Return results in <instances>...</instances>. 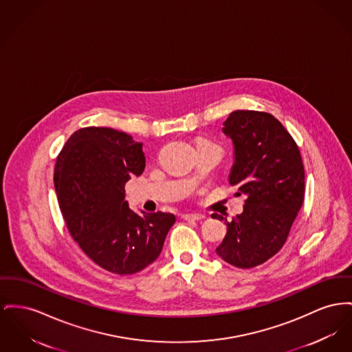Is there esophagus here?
<instances>
[{"label":"esophagus","instance_id":"esophagus-1","mask_svg":"<svg viewBox=\"0 0 352 352\" xmlns=\"http://www.w3.org/2000/svg\"><path fill=\"white\" fill-rule=\"evenodd\" d=\"M184 219L191 221V222H202V221L206 219V217L202 215V214H194V212H191V214H185V215H184Z\"/></svg>","mask_w":352,"mask_h":352}]
</instances>
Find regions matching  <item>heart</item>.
Wrapping results in <instances>:
<instances>
[{
    "mask_svg": "<svg viewBox=\"0 0 352 352\" xmlns=\"http://www.w3.org/2000/svg\"><path fill=\"white\" fill-rule=\"evenodd\" d=\"M204 142H206V141H204Z\"/></svg>",
    "mask_w": 352,
    "mask_h": 352,
    "instance_id": "heart-1",
    "label": "heart"
}]
</instances>
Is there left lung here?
I'll list each match as a JSON object with an SVG mask.
<instances>
[{
    "mask_svg": "<svg viewBox=\"0 0 352 352\" xmlns=\"http://www.w3.org/2000/svg\"><path fill=\"white\" fill-rule=\"evenodd\" d=\"M222 130L234 147L228 182L248 198L242 214L231 222L225 218L228 232L217 254L235 267L251 269L283 248L303 205L305 168L295 141L269 113L235 110Z\"/></svg>",
    "mask_w": 352,
    "mask_h": 352,
    "instance_id": "8db88e82",
    "label": "left lung"
}]
</instances>
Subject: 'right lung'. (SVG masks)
<instances>
[{"label":"right lung","mask_w":352,"mask_h":352,"mask_svg":"<svg viewBox=\"0 0 352 352\" xmlns=\"http://www.w3.org/2000/svg\"><path fill=\"white\" fill-rule=\"evenodd\" d=\"M145 170L142 144L110 127H83L57 157L54 187L66 228L98 266L127 275L161 254L174 214L135 212L124 185Z\"/></svg>","instance_id":"right-lung-1"}]
</instances>
